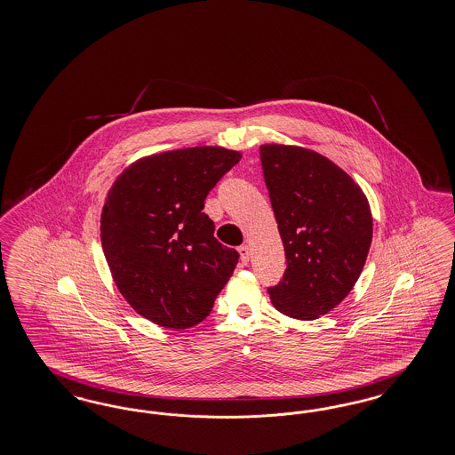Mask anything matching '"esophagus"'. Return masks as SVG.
<instances>
[{
	"mask_svg": "<svg viewBox=\"0 0 455 455\" xmlns=\"http://www.w3.org/2000/svg\"><path fill=\"white\" fill-rule=\"evenodd\" d=\"M238 254H240V262L245 266L249 264V259H251V249L249 245H240L238 247Z\"/></svg>",
	"mask_w": 455,
	"mask_h": 455,
	"instance_id": "obj_1",
	"label": "esophagus"
}]
</instances>
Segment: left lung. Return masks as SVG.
I'll return each mask as SVG.
<instances>
[{
  "label": "left lung",
  "instance_id": "left-lung-1",
  "mask_svg": "<svg viewBox=\"0 0 455 455\" xmlns=\"http://www.w3.org/2000/svg\"><path fill=\"white\" fill-rule=\"evenodd\" d=\"M260 161L288 260L269 298L286 316L315 320L339 307L363 273L372 242L369 201L315 150L264 144Z\"/></svg>",
  "mask_w": 455,
  "mask_h": 455
}]
</instances>
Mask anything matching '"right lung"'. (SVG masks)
<instances>
[{"instance_id":"right-lung-1","label":"right lung","mask_w":455,"mask_h":455,"mask_svg":"<svg viewBox=\"0 0 455 455\" xmlns=\"http://www.w3.org/2000/svg\"><path fill=\"white\" fill-rule=\"evenodd\" d=\"M242 154L188 147L130 164L109 188L101 245L128 305L152 323L195 327L213 308L238 262L213 236L204 200Z\"/></svg>"}]
</instances>
